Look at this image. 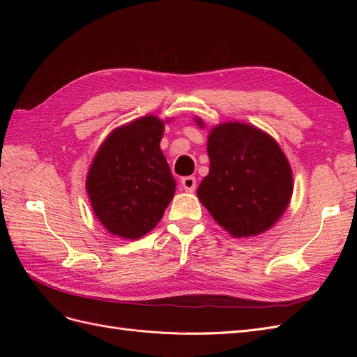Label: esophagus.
I'll return each mask as SVG.
<instances>
[{"label":"esophagus","mask_w":357,"mask_h":357,"mask_svg":"<svg viewBox=\"0 0 357 357\" xmlns=\"http://www.w3.org/2000/svg\"><path fill=\"white\" fill-rule=\"evenodd\" d=\"M181 188L185 189L186 192H193L197 189V180H195V177H183L181 178Z\"/></svg>","instance_id":"esophagus-1"}]
</instances>
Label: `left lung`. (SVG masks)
<instances>
[{
    "label": "left lung",
    "instance_id": "left-lung-1",
    "mask_svg": "<svg viewBox=\"0 0 357 357\" xmlns=\"http://www.w3.org/2000/svg\"><path fill=\"white\" fill-rule=\"evenodd\" d=\"M195 123L205 128L201 117ZM208 176L197 190L211 218L234 238L271 229L287 210L294 174L275 139L255 125L223 122L210 129Z\"/></svg>",
    "mask_w": 357,
    "mask_h": 357
}]
</instances>
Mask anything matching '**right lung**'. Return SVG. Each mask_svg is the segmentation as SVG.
Segmentation results:
<instances>
[{"instance_id": "add662e5", "label": "right lung", "mask_w": 357, "mask_h": 357, "mask_svg": "<svg viewBox=\"0 0 357 357\" xmlns=\"http://www.w3.org/2000/svg\"><path fill=\"white\" fill-rule=\"evenodd\" d=\"M165 122L149 114L114 128L92 159L86 192L96 219L119 238L149 234L174 198L176 180L159 146Z\"/></svg>"}]
</instances>
